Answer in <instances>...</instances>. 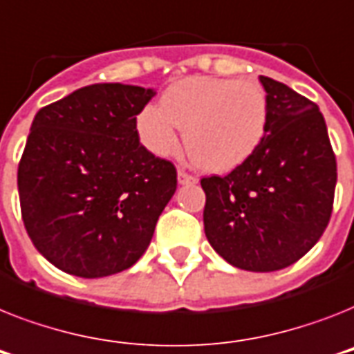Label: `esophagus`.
Listing matches in <instances>:
<instances>
[{
	"mask_svg": "<svg viewBox=\"0 0 354 354\" xmlns=\"http://www.w3.org/2000/svg\"><path fill=\"white\" fill-rule=\"evenodd\" d=\"M198 178L192 176V174H189L187 171H183V169H180L178 171V183L180 185H189V183H196Z\"/></svg>",
	"mask_w": 354,
	"mask_h": 354,
	"instance_id": "34e87169",
	"label": "esophagus"
}]
</instances>
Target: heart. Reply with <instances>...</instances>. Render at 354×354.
<instances>
[{"instance_id":"heart-1","label":"heart","mask_w":354,"mask_h":354,"mask_svg":"<svg viewBox=\"0 0 354 354\" xmlns=\"http://www.w3.org/2000/svg\"><path fill=\"white\" fill-rule=\"evenodd\" d=\"M267 122L269 102L258 83L192 76L165 88L160 107H143L136 131L149 151L169 156L180 145V129H185L192 160L207 171L229 172L257 152Z\"/></svg>"}]
</instances>
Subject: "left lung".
<instances>
[{
    "label": "left lung",
    "mask_w": 354,
    "mask_h": 354,
    "mask_svg": "<svg viewBox=\"0 0 354 354\" xmlns=\"http://www.w3.org/2000/svg\"><path fill=\"white\" fill-rule=\"evenodd\" d=\"M269 122L260 147L227 176L202 178L203 227L231 266L280 271L326 231L336 187V158L317 103L260 76Z\"/></svg>",
    "instance_id": "1"
}]
</instances>
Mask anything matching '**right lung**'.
Segmentation results:
<instances>
[{"mask_svg":"<svg viewBox=\"0 0 354 354\" xmlns=\"http://www.w3.org/2000/svg\"><path fill=\"white\" fill-rule=\"evenodd\" d=\"M154 88L96 83L37 111L18 167L34 247L82 278L122 272L147 251L176 191V169L140 143Z\"/></svg>","mask_w":354,"mask_h":354,"instance_id":"add662e5","label":"right lung"}]
</instances>
